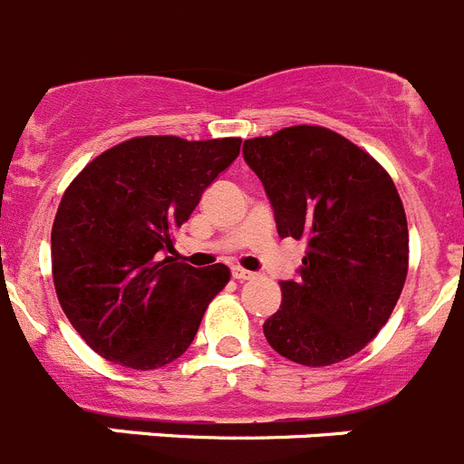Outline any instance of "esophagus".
<instances>
[{
	"label": "esophagus",
	"instance_id": "34e87169",
	"mask_svg": "<svg viewBox=\"0 0 464 464\" xmlns=\"http://www.w3.org/2000/svg\"><path fill=\"white\" fill-rule=\"evenodd\" d=\"M232 276H235L237 281H251V278H256V274L248 272V269L244 267H232Z\"/></svg>",
	"mask_w": 464,
	"mask_h": 464
}]
</instances>
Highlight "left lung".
Returning <instances> with one entry per match:
<instances>
[{
	"mask_svg": "<svg viewBox=\"0 0 464 464\" xmlns=\"http://www.w3.org/2000/svg\"><path fill=\"white\" fill-rule=\"evenodd\" d=\"M281 237L309 244L265 337L283 358L327 367L362 351L388 323L409 272V227L391 174L321 125L244 141Z\"/></svg>",
	"mask_w": 464,
	"mask_h": 464,
	"instance_id": "left-lung-1",
	"label": "left lung"
}]
</instances>
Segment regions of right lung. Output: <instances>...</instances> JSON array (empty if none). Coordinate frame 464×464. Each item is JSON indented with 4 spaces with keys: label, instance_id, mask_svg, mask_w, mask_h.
<instances>
[{
    "label": "right lung",
    "instance_id": "1",
    "mask_svg": "<svg viewBox=\"0 0 464 464\" xmlns=\"http://www.w3.org/2000/svg\"><path fill=\"white\" fill-rule=\"evenodd\" d=\"M239 149V137H134L69 183L53 220V283L94 353L141 372L186 353L232 274L220 262L195 269L162 256Z\"/></svg>",
    "mask_w": 464,
    "mask_h": 464
}]
</instances>
